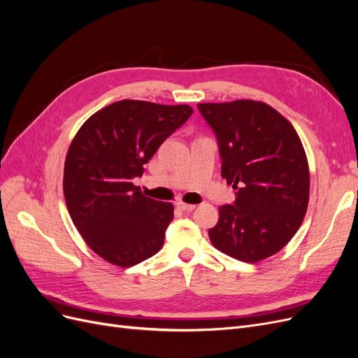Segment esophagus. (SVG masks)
<instances>
[{"instance_id": "34e87169", "label": "esophagus", "mask_w": 358, "mask_h": 358, "mask_svg": "<svg viewBox=\"0 0 358 358\" xmlns=\"http://www.w3.org/2000/svg\"><path fill=\"white\" fill-rule=\"evenodd\" d=\"M176 206L183 212H191V210L196 209V204H188V203H183V201H178Z\"/></svg>"}]
</instances>
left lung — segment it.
<instances>
[{"instance_id": "left-lung-1", "label": "left lung", "mask_w": 358, "mask_h": 358, "mask_svg": "<svg viewBox=\"0 0 358 358\" xmlns=\"http://www.w3.org/2000/svg\"><path fill=\"white\" fill-rule=\"evenodd\" d=\"M215 133L221 176L236 191L209 230L221 252L257 263L279 252L301 225L309 201V167L294 127L262 101L197 104Z\"/></svg>"}]
</instances>
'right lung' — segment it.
Returning <instances> with one entry per match:
<instances>
[{
	"instance_id": "right-lung-1",
	"label": "right lung",
	"mask_w": 358,
	"mask_h": 358,
	"mask_svg": "<svg viewBox=\"0 0 358 358\" xmlns=\"http://www.w3.org/2000/svg\"><path fill=\"white\" fill-rule=\"evenodd\" d=\"M191 115L187 104L121 100L94 113L73 138L64 196L76 229L106 262L134 266L164 243L173 204L143 196L133 180Z\"/></svg>"
}]
</instances>
